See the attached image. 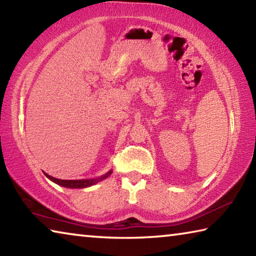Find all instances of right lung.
Masks as SVG:
<instances>
[{"mask_svg":"<svg viewBox=\"0 0 256 256\" xmlns=\"http://www.w3.org/2000/svg\"><path fill=\"white\" fill-rule=\"evenodd\" d=\"M112 174V170L106 172L105 175H102L100 177H97V178H92V180H58V178H55V177H52L50 175L46 174L45 172V176L47 178H50L52 182H54L58 185L60 186H64V188H88V186H92L97 184L98 182H100L102 180L107 178L108 176Z\"/></svg>","mask_w":256,"mask_h":256,"instance_id":"right-lung-1","label":"right lung"}]
</instances>
